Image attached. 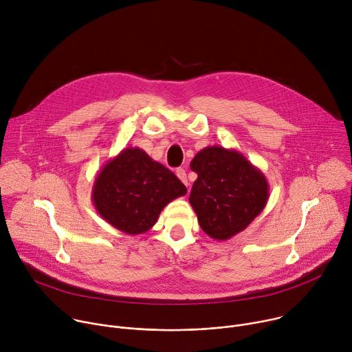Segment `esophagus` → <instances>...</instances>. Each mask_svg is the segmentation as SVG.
Returning <instances> with one entry per match:
<instances>
[{"mask_svg": "<svg viewBox=\"0 0 352 352\" xmlns=\"http://www.w3.org/2000/svg\"><path fill=\"white\" fill-rule=\"evenodd\" d=\"M175 174H177V177L188 186V178H186V171L184 170V168H177L175 170Z\"/></svg>", "mask_w": 352, "mask_h": 352, "instance_id": "34e87169", "label": "esophagus"}]
</instances>
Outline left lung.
Here are the masks:
<instances>
[{"mask_svg": "<svg viewBox=\"0 0 352 352\" xmlns=\"http://www.w3.org/2000/svg\"><path fill=\"white\" fill-rule=\"evenodd\" d=\"M197 174L189 204L200 228L227 241L243 231L265 209L269 184L265 174L236 150L209 146L190 162Z\"/></svg>", "mask_w": 352, "mask_h": 352, "instance_id": "8db88e82", "label": "left lung"}]
</instances>
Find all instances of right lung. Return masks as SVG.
Segmentation results:
<instances>
[{
    "instance_id": "add662e5",
    "label": "right lung",
    "mask_w": 352,
    "mask_h": 352,
    "mask_svg": "<svg viewBox=\"0 0 352 352\" xmlns=\"http://www.w3.org/2000/svg\"><path fill=\"white\" fill-rule=\"evenodd\" d=\"M186 195L185 185L144 150L126 147L94 179L91 200L97 213L128 235L152 228L171 200Z\"/></svg>"
}]
</instances>
